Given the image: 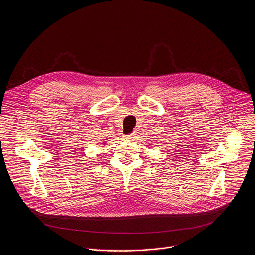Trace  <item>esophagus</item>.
Here are the masks:
<instances>
[{"label": "esophagus", "instance_id": "obj_1", "mask_svg": "<svg viewBox=\"0 0 255 255\" xmlns=\"http://www.w3.org/2000/svg\"><path fill=\"white\" fill-rule=\"evenodd\" d=\"M135 133L133 132V133H130V134H128V135H125V138L127 139V140H128V141H131V140H133L134 138H135Z\"/></svg>", "mask_w": 255, "mask_h": 255}]
</instances>
